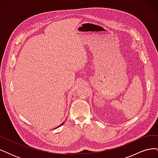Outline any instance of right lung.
I'll return each mask as SVG.
<instances>
[{
	"mask_svg": "<svg viewBox=\"0 0 158 158\" xmlns=\"http://www.w3.org/2000/svg\"><path fill=\"white\" fill-rule=\"evenodd\" d=\"M64 123H62V124H61V125H59V127H56V128H58V127H60V126H61V125H63V124H64Z\"/></svg>",
	"mask_w": 158,
	"mask_h": 158,
	"instance_id": "1",
	"label": "right lung"
}]
</instances>
